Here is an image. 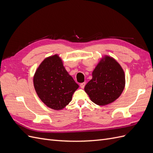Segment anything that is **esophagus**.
I'll list each match as a JSON object with an SVG mask.
<instances>
[{"label":"esophagus","instance_id":"34e87169","mask_svg":"<svg viewBox=\"0 0 153 153\" xmlns=\"http://www.w3.org/2000/svg\"><path fill=\"white\" fill-rule=\"evenodd\" d=\"M85 84H86L85 82H83V83H81L80 85V87L82 88V89H84V87H85Z\"/></svg>","mask_w":153,"mask_h":153}]
</instances>
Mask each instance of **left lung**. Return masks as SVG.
Here are the masks:
<instances>
[{"instance_id": "left-lung-1", "label": "left lung", "mask_w": 153, "mask_h": 153, "mask_svg": "<svg viewBox=\"0 0 153 153\" xmlns=\"http://www.w3.org/2000/svg\"><path fill=\"white\" fill-rule=\"evenodd\" d=\"M125 85L124 73L113 58L105 57L92 72V78L85 86V91L92 102L106 105L117 99Z\"/></svg>"}]
</instances>
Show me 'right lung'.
Listing matches in <instances>:
<instances>
[{
  "instance_id": "obj_1",
  "label": "right lung",
  "mask_w": 153,
  "mask_h": 153,
  "mask_svg": "<svg viewBox=\"0 0 153 153\" xmlns=\"http://www.w3.org/2000/svg\"><path fill=\"white\" fill-rule=\"evenodd\" d=\"M34 85L41 100L54 110L65 107L79 87L66 71L57 55L41 62L35 73Z\"/></svg>"
}]
</instances>
